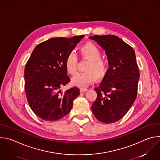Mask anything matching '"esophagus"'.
<instances>
[{
	"mask_svg": "<svg viewBox=\"0 0 160 160\" xmlns=\"http://www.w3.org/2000/svg\"><path fill=\"white\" fill-rule=\"evenodd\" d=\"M87 90V88H80V92H86Z\"/></svg>",
	"mask_w": 160,
	"mask_h": 160,
	"instance_id": "obj_1",
	"label": "esophagus"
}]
</instances>
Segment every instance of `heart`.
<instances>
[{"mask_svg":"<svg viewBox=\"0 0 160 160\" xmlns=\"http://www.w3.org/2000/svg\"><path fill=\"white\" fill-rule=\"evenodd\" d=\"M82 57L88 60L84 70L85 72L78 73L72 78V82L73 85L80 87H87L92 83L95 77L99 79L102 78L106 70L105 62L101 59L102 54L96 45L91 42L86 43L80 48ZM65 68L70 75H74L77 72L78 58L73 52L67 54L64 61Z\"/></svg>","mask_w":160,"mask_h":160,"instance_id":"b5f03b06","label":"heart"}]
</instances>
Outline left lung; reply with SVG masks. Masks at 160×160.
<instances>
[{"label":"left lung","instance_id":"8db88e82","mask_svg":"<svg viewBox=\"0 0 160 160\" xmlns=\"http://www.w3.org/2000/svg\"><path fill=\"white\" fill-rule=\"evenodd\" d=\"M89 38L105 50L109 66L99 86L94 88L98 96L91 109L101 122L115 123L125 115L138 94L140 75L135 52L115 35Z\"/></svg>","mask_w":160,"mask_h":160}]
</instances>
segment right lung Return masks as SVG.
<instances>
[{
	"instance_id": "1",
	"label": "right lung",
	"mask_w": 160,
	"mask_h": 160,
	"mask_svg": "<svg viewBox=\"0 0 160 160\" xmlns=\"http://www.w3.org/2000/svg\"><path fill=\"white\" fill-rule=\"evenodd\" d=\"M85 35L52 38L37 45L25 68V89L32 110L45 121H56L69 113L80 94L74 87L61 92L70 82L64 61Z\"/></svg>"
}]
</instances>
